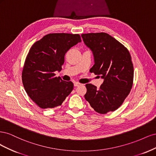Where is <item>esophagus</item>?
Wrapping results in <instances>:
<instances>
[{"label":"esophagus","mask_w":156,"mask_h":156,"mask_svg":"<svg viewBox=\"0 0 156 156\" xmlns=\"http://www.w3.org/2000/svg\"><path fill=\"white\" fill-rule=\"evenodd\" d=\"M80 85H81V83H77V82H75V83H74V87H79V86H80Z\"/></svg>","instance_id":"34e87169"}]
</instances>
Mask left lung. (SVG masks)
<instances>
[{
    "instance_id": "8db88e82",
    "label": "left lung",
    "mask_w": 156,
    "mask_h": 156,
    "mask_svg": "<svg viewBox=\"0 0 156 156\" xmlns=\"http://www.w3.org/2000/svg\"><path fill=\"white\" fill-rule=\"evenodd\" d=\"M81 36L94 55V65L90 72L104 80L99 89L87 84L84 98L98 113L115 111L123 103L133 86L134 71L129 52L105 32L83 34Z\"/></svg>"
}]
</instances>
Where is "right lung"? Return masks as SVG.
Returning <instances> with one entry per match:
<instances>
[{
  "label": "right lung",
  "mask_w": 156,
  "mask_h": 156,
  "mask_svg": "<svg viewBox=\"0 0 156 156\" xmlns=\"http://www.w3.org/2000/svg\"><path fill=\"white\" fill-rule=\"evenodd\" d=\"M81 41L79 34L53 33L31 47L23 66L22 81L28 95L40 108L61 105L73 90V83L55 77V72L62 69L67 51Z\"/></svg>",
  "instance_id": "add662e5"
}]
</instances>
